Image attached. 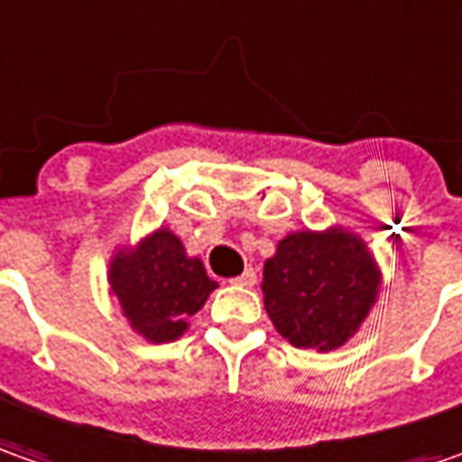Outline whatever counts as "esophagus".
Segmentation results:
<instances>
[{
	"label": "esophagus",
	"instance_id": "obj_1",
	"mask_svg": "<svg viewBox=\"0 0 462 462\" xmlns=\"http://www.w3.org/2000/svg\"><path fill=\"white\" fill-rule=\"evenodd\" d=\"M230 283H235V286H253V283H255V271H253V268H245L240 276L230 279Z\"/></svg>",
	"mask_w": 462,
	"mask_h": 462
}]
</instances>
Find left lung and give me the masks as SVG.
Listing matches in <instances>:
<instances>
[{
	"mask_svg": "<svg viewBox=\"0 0 462 462\" xmlns=\"http://www.w3.org/2000/svg\"><path fill=\"white\" fill-rule=\"evenodd\" d=\"M271 322L296 347L332 350L356 335L378 294V271L347 232H296L263 268Z\"/></svg>",
	"mask_w": 462,
	"mask_h": 462,
	"instance_id": "1",
	"label": "left lung"
}]
</instances>
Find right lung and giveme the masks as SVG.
<instances>
[{
	"label": "right lung",
	"mask_w": 462,
	"mask_h": 462,
	"mask_svg": "<svg viewBox=\"0 0 462 462\" xmlns=\"http://www.w3.org/2000/svg\"><path fill=\"white\" fill-rule=\"evenodd\" d=\"M109 283L127 319L151 342L176 340L217 289L199 258H186L181 240L168 230L151 235L137 253H120Z\"/></svg>",
	"instance_id": "add662e5"
}]
</instances>
